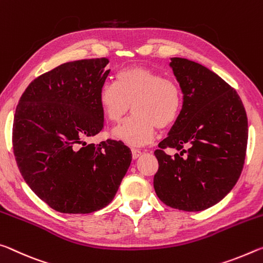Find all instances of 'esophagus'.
Wrapping results in <instances>:
<instances>
[{"label":"esophagus","instance_id":"obj_1","mask_svg":"<svg viewBox=\"0 0 263 263\" xmlns=\"http://www.w3.org/2000/svg\"><path fill=\"white\" fill-rule=\"evenodd\" d=\"M141 150H139V149H132V156H133V158H134V160H136L137 157H140L141 156Z\"/></svg>","mask_w":263,"mask_h":263}]
</instances>
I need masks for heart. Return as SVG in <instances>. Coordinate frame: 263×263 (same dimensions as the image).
Masks as SVG:
<instances>
[{"label": "heart", "mask_w": 263, "mask_h": 263, "mask_svg": "<svg viewBox=\"0 0 263 263\" xmlns=\"http://www.w3.org/2000/svg\"><path fill=\"white\" fill-rule=\"evenodd\" d=\"M98 99L103 116L113 123L121 121L132 106L134 115L111 132L116 140L132 147L149 143L156 127H171L183 108V92L177 81L144 66L119 71L115 84L101 85Z\"/></svg>", "instance_id": "heart-1"}]
</instances>
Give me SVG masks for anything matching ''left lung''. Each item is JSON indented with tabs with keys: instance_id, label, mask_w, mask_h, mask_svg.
<instances>
[{
	"instance_id": "8db88e82",
	"label": "left lung",
	"mask_w": 263,
	"mask_h": 263,
	"mask_svg": "<svg viewBox=\"0 0 263 263\" xmlns=\"http://www.w3.org/2000/svg\"><path fill=\"white\" fill-rule=\"evenodd\" d=\"M171 67L183 92V108L169 136L155 150L157 197L182 211H203L229 193L242 171L247 115L235 89L216 73L184 58ZM166 147L182 149L175 157Z\"/></svg>"
}]
</instances>
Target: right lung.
Listing matches in <instances>:
<instances>
[{
	"mask_svg": "<svg viewBox=\"0 0 263 263\" xmlns=\"http://www.w3.org/2000/svg\"><path fill=\"white\" fill-rule=\"evenodd\" d=\"M106 57L65 63L32 80L16 107L12 149L30 189L58 212L86 214L108 205L132 162L121 141L94 145L105 122L99 89Z\"/></svg>",
	"mask_w": 263,
	"mask_h": 263,
	"instance_id": "add662e5",
	"label": "right lung"
}]
</instances>
